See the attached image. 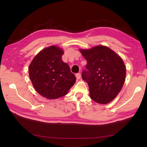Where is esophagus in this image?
<instances>
[{
	"instance_id": "1",
	"label": "esophagus",
	"mask_w": 147,
	"mask_h": 147,
	"mask_svg": "<svg viewBox=\"0 0 147 147\" xmlns=\"http://www.w3.org/2000/svg\"><path fill=\"white\" fill-rule=\"evenodd\" d=\"M76 78H77L78 80L80 79V78H81V74H80V73H77V74H76Z\"/></svg>"
}]
</instances>
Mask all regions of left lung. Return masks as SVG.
<instances>
[{
	"label": "left lung",
	"instance_id": "8db88e82",
	"mask_svg": "<svg viewBox=\"0 0 147 147\" xmlns=\"http://www.w3.org/2000/svg\"><path fill=\"white\" fill-rule=\"evenodd\" d=\"M87 61L82 79L88 83L93 101L106 104L116 97L125 82L126 67L123 59L107 47L98 45L80 49Z\"/></svg>",
	"mask_w": 147,
	"mask_h": 147
}]
</instances>
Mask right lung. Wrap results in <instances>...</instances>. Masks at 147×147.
I'll use <instances>...</instances> for the list:
<instances>
[{
	"mask_svg": "<svg viewBox=\"0 0 147 147\" xmlns=\"http://www.w3.org/2000/svg\"><path fill=\"white\" fill-rule=\"evenodd\" d=\"M62 49L51 46L40 51L29 66L33 86L40 95L56 99L65 95L76 82L67 63L62 61Z\"/></svg>",
	"mask_w": 147,
	"mask_h": 147,
	"instance_id": "obj_1",
	"label": "right lung"
}]
</instances>
